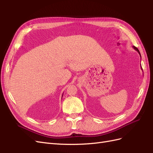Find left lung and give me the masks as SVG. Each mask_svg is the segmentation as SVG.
I'll list each match as a JSON object with an SVG mask.
<instances>
[{
  "instance_id": "8db88e82",
  "label": "left lung",
  "mask_w": 153,
  "mask_h": 153,
  "mask_svg": "<svg viewBox=\"0 0 153 153\" xmlns=\"http://www.w3.org/2000/svg\"><path fill=\"white\" fill-rule=\"evenodd\" d=\"M133 48H134V49H135L136 51H137V52H138V53H139V55H140V57H141V55H140V52H139V50H138V49L137 48V47H135V46H133ZM141 68H142V66H141Z\"/></svg>"
}]
</instances>
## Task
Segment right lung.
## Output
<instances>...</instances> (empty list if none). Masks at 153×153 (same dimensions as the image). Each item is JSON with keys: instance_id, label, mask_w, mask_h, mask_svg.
<instances>
[{"instance_id": "1", "label": "right lung", "mask_w": 153, "mask_h": 153, "mask_svg": "<svg viewBox=\"0 0 153 153\" xmlns=\"http://www.w3.org/2000/svg\"><path fill=\"white\" fill-rule=\"evenodd\" d=\"M62 95H63V94H62Z\"/></svg>"}]
</instances>
